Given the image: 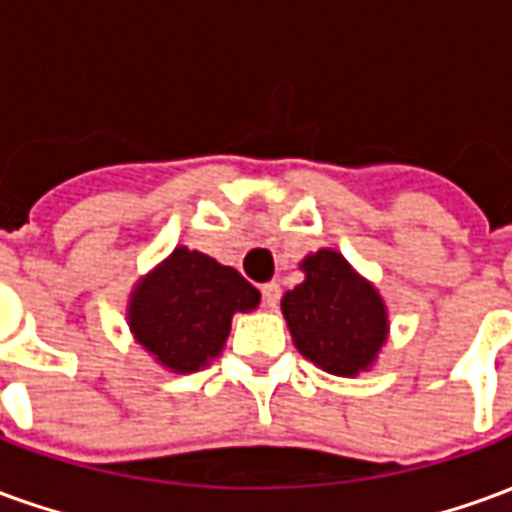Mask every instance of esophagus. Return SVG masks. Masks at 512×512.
Wrapping results in <instances>:
<instances>
[{
  "mask_svg": "<svg viewBox=\"0 0 512 512\" xmlns=\"http://www.w3.org/2000/svg\"><path fill=\"white\" fill-rule=\"evenodd\" d=\"M260 290H263V304H266L268 310H274L279 304V293H282L277 282H268V285H263Z\"/></svg>",
  "mask_w": 512,
  "mask_h": 512,
  "instance_id": "1",
  "label": "esophagus"
}]
</instances>
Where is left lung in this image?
<instances>
[{
	"label": "left lung",
	"mask_w": 512,
	"mask_h": 512,
	"mask_svg": "<svg viewBox=\"0 0 512 512\" xmlns=\"http://www.w3.org/2000/svg\"><path fill=\"white\" fill-rule=\"evenodd\" d=\"M299 268L304 282L282 296L296 351L332 376L354 378L376 367L389 340V310L376 285L326 246Z\"/></svg>",
	"instance_id": "obj_1"
}]
</instances>
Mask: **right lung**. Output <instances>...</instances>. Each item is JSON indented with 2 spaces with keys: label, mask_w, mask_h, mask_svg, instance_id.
<instances>
[{
  "label": "right lung",
  "mask_w": 512,
  "mask_h": 512,
  "mask_svg": "<svg viewBox=\"0 0 512 512\" xmlns=\"http://www.w3.org/2000/svg\"><path fill=\"white\" fill-rule=\"evenodd\" d=\"M260 290L235 268L175 246L134 282L126 321L134 343L169 373H197L224 351L235 312H252Z\"/></svg>",
  "instance_id": "right-lung-1"
}]
</instances>
